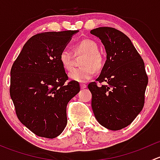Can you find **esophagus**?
Here are the masks:
<instances>
[{
	"instance_id": "obj_1",
	"label": "esophagus",
	"mask_w": 160,
	"mask_h": 160,
	"mask_svg": "<svg viewBox=\"0 0 160 160\" xmlns=\"http://www.w3.org/2000/svg\"><path fill=\"white\" fill-rule=\"evenodd\" d=\"M88 86H87L86 84H82V83L80 84V88H81V89H84V88H86Z\"/></svg>"
}]
</instances>
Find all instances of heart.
I'll return each mask as SVG.
<instances>
[{"label": "heart", "mask_w": 160, "mask_h": 160, "mask_svg": "<svg viewBox=\"0 0 160 160\" xmlns=\"http://www.w3.org/2000/svg\"><path fill=\"white\" fill-rule=\"evenodd\" d=\"M75 54L84 53L87 54L83 60V68L74 69L69 73V77L71 80L85 83L94 74L95 70H99L102 67V58L100 55L98 46L94 41L90 39H84L79 42L73 47ZM59 62L62 68L67 71H70L73 68V56L70 51L63 49L59 53Z\"/></svg>", "instance_id": "b5f03b06"}]
</instances>
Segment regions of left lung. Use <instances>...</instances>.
Segmentation results:
<instances>
[{
  "label": "left lung",
  "mask_w": 160,
  "mask_h": 160,
  "mask_svg": "<svg viewBox=\"0 0 160 160\" xmlns=\"http://www.w3.org/2000/svg\"><path fill=\"white\" fill-rule=\"evenodd\" d=\"M90 34L101 39L107 59L97 81L88 85L91 107L102 126L117 131L125 128L142 110L148 77L142 59L130 38L120 31L100 27Z\"/></svg>",
  "instance_id": "obj_1"
}]
</instances>
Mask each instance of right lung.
Wrapping results in <instances>:
<instances>
[{"label":"right lung","instance_id":"right-lung-1","mask_svg":"<svg viewBox=\"0 0 160 160\" xmlns=\"http://www.w3.org/2000/svg\"><path fill=\"white\" fill-rule=\"evenodd\" d=\"M78 32L34 35L11 67L10 95L16 114L38 136L56 138L67 126V104L79 93L80 85L76 81L66 84L68 77L59 56Z\"/></svg>","mask_w":160,"mask_h":160}]
</instances>
